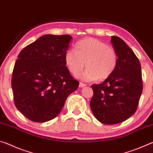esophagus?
I'll return each instance as SVG.
<instances>
[{
    "label": "esophagus",
    "mask_w": 153,
    "mask_h": 153,
    "mask_svg": "<svg viewBox=\"0 0 153 153\" xmlns=\"http://www.w3.org/2000/svg\"><path fill=\"white\" fill-rule=\"evenodd\" d=\"M86 86V84H83V83H82V82H80L79 84V88H84V87H85Z\"/></svg>",
    "instance_id": "1"
}]
</instances>
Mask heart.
<instances>
[{
    "label": "heart",
    "mask_w": 153,
    "mask_h": 153,
    "mask_svg": "<svg viewBox=\"0 0 153 153\" xmlns=\"http://www.w3.org/2000/svg\"><path fill=\"white\" fill-rule=\"evenodd\" d=\"M65 63L71 74L77 76L85 63L87 69L77 76L85 82L105 80L115 71L118 63L116 51L94 38H86L76 44L75 51L69 49L65 54Z\"/></svg>",
    "instance_id": "1"
}]
</instances>
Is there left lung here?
<instances>
[{
  "label": "left lung",
  "mask_w": 153,
  "mask_h": 153,
  "mask_svg": "<svg viewBox=\"0 0 153 153\" xmlns=\"http://www.w3.org/2000/svg\"><path fill=\"white\" fill-rule=\"evenodd\" d=\"M111 43L118 56L115 71L101 84L92 85L90 108L102 123L113 125L128 120L138 107L142 92L141 65L134 51L117 36Z\"/></svg>",
  "instance_id": "obj_1"
}]
</instances>
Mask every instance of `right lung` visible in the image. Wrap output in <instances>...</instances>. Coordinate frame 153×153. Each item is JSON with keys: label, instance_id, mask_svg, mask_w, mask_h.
I'll return each mask as SVG.
<instances>
[{"label": "right lung", "instance_id": "add662e5", "mask_svg": "<svg viewBox=\"0 0 153 153\" xmlns=\"http://www.w3.org/2000/svg\"><path fill=\"white\" fill-rule=\"evenodd\" d=\"M71 39L69 35H44L18 55L11 82L14 102L30 120L42 123L55 118L78 88L64 60Z\"/></svg>", "mask_w": 153, "mask_h": 153}]
</instances>
